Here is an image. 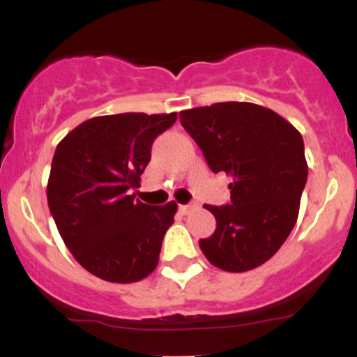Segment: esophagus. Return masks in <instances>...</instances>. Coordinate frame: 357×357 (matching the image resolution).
<instances>
[{"label":"esophagus","instance_id":"34e87169","mask_svg":"<svg viewBox=\"0 0 357 357\" xmlns=\"http://www.w3.org/2000/svg\"><path fill=\"white\" fill-rule=\"evenodd\" d=\"M195 210H198V204H181V206H179V211L183 213V215H190V213H192Z\"/></svg>","mask_w":357,"mask_h":357}]
</instances>
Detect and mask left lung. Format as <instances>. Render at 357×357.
<instances>
[{
	"mask_svg": "<svg viewBox=\"0 0 357 357\" xmlns=\"http://www.w3.org/2000/svg\"><path fill=\"white\" fill-rule=\"evenodd\" d=\"M213 173L230 176L231 204H204L216 218L199 248L225 272L270 260L292 231L307 181L301 132L277 112L250 102H218L179 112Z\"/></svg>",
	"mask_w": 357,
	"mask_h": 357,
	"instance_id": "1",
	"label": "left lung"
}]
</instances>
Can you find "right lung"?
<instances>
[{
	"instance_id": "right-lung-1",
	"label": "right lung",
	"mask_w": 357,
	"mask_h": 357,
	"mask_svg": "<svg viewBox=\"0 0 357 357\" xmlns=\"http://www.w3.org/2000/svg\"><path fill=\"white\" fill-rule=\"evenodd\" d=\"M176 119V112L92 117L56 146L48 208L73 258L102 280L132 284L158 265L178 204L151 206L129 190L139 188L154 139Z\"/></svg>"
}]
</instances>
